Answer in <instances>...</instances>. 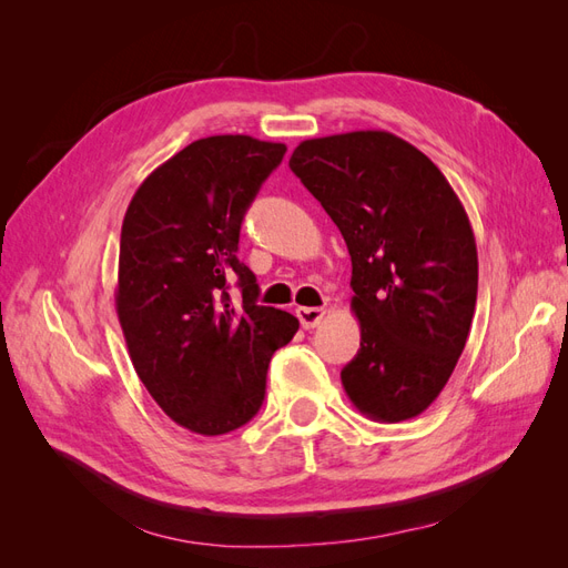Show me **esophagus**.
I'll use <instances>...</instances> for the list:
<instances>
[{"label":"esophagus","mask_w":568,"mask_h":568,"mask_svg":"<svg viewBox=\"0 0 568 568\" xmlns=\"http://www.w3.org/2000/svg\"><path fill=\"white\" fill-rule=\"evenodd\" d=\"M296 315L303 324V329H315V326H320V322L324 320L326 311L324 307H296Z\"/></svg>","instance_id":"34e87169"}]
</instances>
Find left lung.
Segmentation results:
<instances>
[{
    "instance_id": "1",
    "label": "left lung",
    "mask_w": 568,
    "mask_h": 568,
    "mask_svg": "<svg viewBox=\"0 0 568 568\" xmlns=\"http://www.w3.org/2000/svg\"><path fill=\"white\" fill-rule=\"evenodd\" d=\"M288 168L351 253L359 351L341 369L346 395L374 422L422 415L448 384L476 311L467 211L432 159L386 130L305 140Z\"/></svg>"
}]
</instances>
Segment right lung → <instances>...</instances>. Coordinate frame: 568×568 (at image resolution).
<instances>
[{"label":"right lung","mask_w":568,"mask_h":568,"mask_svg":"<svg viewBox=\"0 0 568 568\" xmlns=\"http://www.w3.org/2000/svg\"><path fill=\"white\" fill-rule=\"evenodd\" d=\"M286 146L248 134L196 140L136 189L120 232L115 313L130 359L165 415L201 436L255 417L274 351L298 320L255 305V274L239 261V230ZM236 278L243 305L232 306Z\"/></svg>","instance_id":"1"}]
</instances>
